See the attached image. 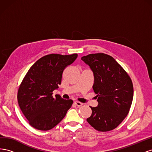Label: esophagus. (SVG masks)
Segmentation results:
<instances>
[{
  "mask_svg": "<svg viewBox=\"0 0 152 152\" xmlns=\"http://www.w3.org/2000/svg\"><path fill=\"white\" fill-rule=\"evenodd\" d=\"M75 105L77 106L78 107H81V106L83 105V103H82L79 102H75Z\"/></svg>",
  "mask_w": 152,
  "mask_h": 152,
  "instance_id": "34e87169",
  "label": "esophagus"
}]
</instances>
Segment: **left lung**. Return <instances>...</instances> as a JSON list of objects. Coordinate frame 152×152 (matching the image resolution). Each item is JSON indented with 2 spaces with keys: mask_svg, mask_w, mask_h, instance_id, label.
Instances as JSON below:
<instances>
[{
  "mask_svg": "<svg viewBox=\"0 0 152 152\" xmlns=\"http://www.w3.org/2000/svg\"><path fill=\"white\" fill-rule=\"evenodd\" d=\"M93 72V86L98 104L91 107L87 121L96 130L114 129L129 112L133 99L130 77L113 57L104 53L91 54L81 58Z\"/></svg>",
  "mask_w": 152,
  "mask_h": 152,
  "instance_id": "obj_1",
  "label": "left lung"
}]
</instances>
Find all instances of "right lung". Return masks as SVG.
<instances>
[{
  "mask_svg": "<svg viewBox=\"0 0 152 152\" xmlns=\"http://www.w3.org/2000/svg\"><path fill=\"white\" fill-rule=\"evenodd\" d=\"M77 58V54H50L40 58L31 66L20 86L18 102L30 125L48 131L60 122L73 104L72 99L53 92L61 84L63 72Z\"/></svg>",
  "mask_w": 152,
  "mask_h": 152,
  "instance_id": "right-lung-1",
  "label": "right lung"
}]
</instances>
